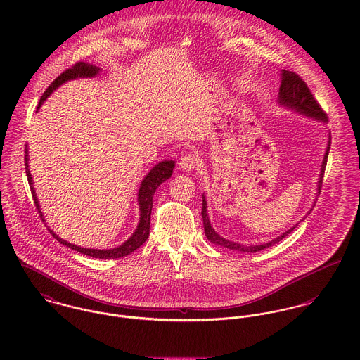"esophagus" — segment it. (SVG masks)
<instances>
[{
  "label": "esophagus",
  "mask_w": 360,
  "mask_h": 360,
  "mask_svg": "<svg viewBox=\"0 0 360 360\" xmlns=\"http://www.w3.org/2000/svg\"><path fill=\"white\" fill-rule=\"evenodd\" d=\"M179 166H180V169H183L186 172H191V170H194L200 166V160L194 154L183 155L181 159H180Z\"/></svg>",
  "instance_id": "1"
}]
</instances>
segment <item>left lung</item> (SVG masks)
<instances>
[{
    "label": "left lung",
    "instance_id": "obj_1",
    "mask_svg": "<svg viewBox=\"0 0 360 360\" xmlns=\"http://www.w3.org/2000/svg\"><path fill=\"white\" fill-rule=\"evenodd\" d=\"M280 79H281V83H280V90H278V97H277V103L280 106L291 109V110H294V112H297L300 115H304L307 117H310V119H313L316 122L327 123L326 113L323 112V109L320 108V105L317 103V101L313 98V96H311L308 86L305 84V82L297 73L290 72V70H281L280 72ZM330 140L331 139H330V134H328L327 136L326 153L323 155V160H321L320 172H319V179H317V184H316V191H317L316 195L320 194L321 180H323V174H324V169H326V162H327V156H328V151H330ZM310 212H311V207H310V210H308L307 214H309ZM201 214H202V220H204V230H205L206 238L210 243H213V244H216L219 247L227 248V250H233V251H238V252H247V254L257 252V251H262L264 248H269V247L277 244L278 241H281L285 236H288L298 226V223L294 224L291 229H288L287 231H284L283 234H280L278 237L273 238L269 243L259 244V245H244V244L234 243V241H230V240L221 237L213 229V226L210 224L209 214H207V204H206L205 194H202V212H201Z\"/></svg>",
    "mask_w": 360,
    "mask_h": 360
}]
</instances>
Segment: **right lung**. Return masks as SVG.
<instances>
[{
  "label": "right lung",
  "instance_id": "obj_1",
  "mask_svg": "<svg viewBox=\"0 0 360 360\" xmlns=\"http://www.w3.org/2000/svg\"><path fill=\"white\" fill-rule=\"evenodd\" d=\"M103 72L101 68L87 63V62H79L76 63L73 68L65 70L60 76H58L51 83V86L46 90V93L43 94L40 103L37 106V109L44 103V101L51 96L52 93L60 87L63 83H68L70 80H76V79H91V77H97L100 73ZM26 155H25V166H26V176L29 180V186L33 194V200L36 207L40 212V216L43 219V221H46L44 214L41 212V206L39 202L34 186H33V177L29 169V150L26 146ZM176 166L174 160H162L159 163H156L154 167L147 173V176L143 179L140 188H139V194H137V202H139V209H140V220L139 224L136 227V230L133 231V234L119 247L110 248V250H94V248H83L75 244H70L68 241H65L63 238H60L59 236H56L51 229L49 227V230L51 231L52 236L62 244L69 247L73 251H77L80 254H84L87 257H98V259H116V257H126L129 254H131L133 251H136L137 248H140L148 238L150 236V223H151V210H153V198H154L155 191L156 188L166 181L167 179L172 177L173 174V169Z\"/></svg>",
  "mask_w": 360,
  "mask_h": 360
}]
</instances>
